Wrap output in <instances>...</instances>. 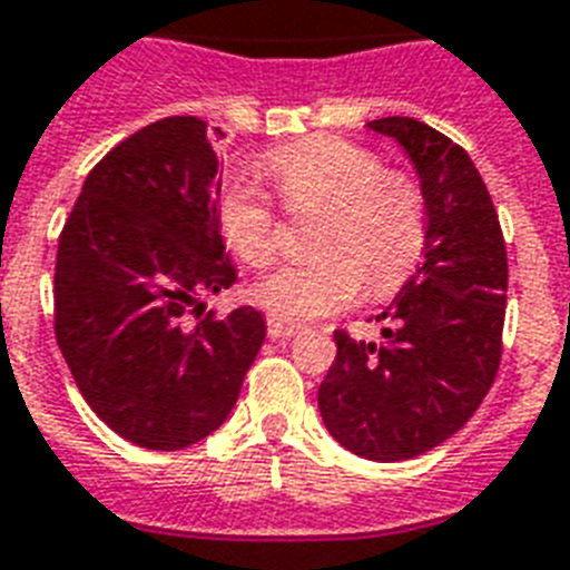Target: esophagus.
Listing matches in <instances>:
<instances>
[{"mask_svg":"<svg viewBox=\"0 0 570 570\" xmlns=\"http://www.w3.org/2000/svg\"><path fill=\"white\" fill-rule=\"evenodd\" d=\"M266 331H269L272 340H289V336L298 333V327L289 325V322H281V318H269V322H266Z\"/></svg>","mask_w":570,"mask_h":570,"instance_id":"esophagus-1","label":"esophagus"}]
</instances>
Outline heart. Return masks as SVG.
I'll list each match as a JSON object with an SVG mask.
<instances>
[{"label":"heart","mask_w":570,"mask_h":570,"mask_svg":"<svg viewBox=\"0 0 570 570\" xmlns=\"http://www.w3.org/2000/svg\"><path fill=\"white\" fill-rule=\"evenodd\" d=\"M266 175L289 210H325L316 261L277 266L254 286V301L281 322H307L386 295L413 275L428 239L424 193L381 155L342 137H309L266 157ZM219 228L248 266L275 254V210L261 189L234 178L219 193Z\"/></svg>","instance_id":"obj_1"}]
</instances>
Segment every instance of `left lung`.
<instances>
[{
    "label": "left lung",
    "mask_w": 570,
    "mask_h": 570,
    "mask_svg": "<svg viewBox=\"0 0 570 570\" xmlns=\"http://www.w3.org/2000/svg\"><path fill=\"white\" fill-rule=\"evenodd\" d=\"M404 146L428 207L424 261L383 309V345L333 333L318 386L331 436L374 462L413 460L478 413L503 351L507 243L492 196L462 146L413 117L368 122Z\"/></svg>",
    "instance_id": "left-lung-1"
}]
</instances>
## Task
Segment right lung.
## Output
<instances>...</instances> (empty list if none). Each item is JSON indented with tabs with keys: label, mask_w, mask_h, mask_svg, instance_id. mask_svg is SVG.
<instances>
[{
	"label": "right lung",
	"mask_w": 570,
	"mask_h": 570,
	"mask_svg": "<svg viewBox=\"0 0 570 570\" xmlns=\"http://www.w3.org/2000/svg\"><path fill=\"white\" fill-rule=\"evenodd\" d=\"M219 187L205 119H157L92 166L60 230V354L92 413L151 451L210 436L266 340L254 307L205 316L202 298L237 281Z\"/></svg>",
	"instance_id": "right-lung-1"
}]
</instances>
